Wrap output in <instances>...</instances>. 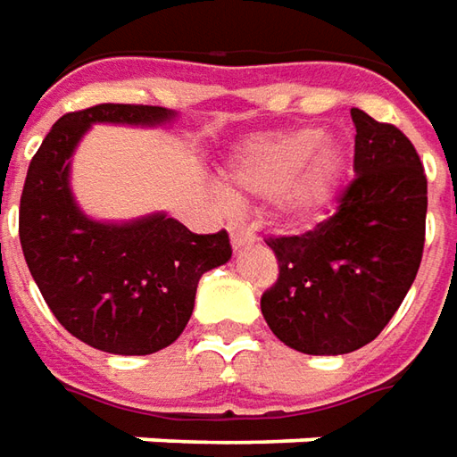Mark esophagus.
<instances>
[{"instance_id": "1", "label": "esophagus", "mask_w": 457, "mask_h": 457, "mask_svg": "<svg viewBox=\"0 0 457 457\" xmlns=\"http://www.w3.org/2000/svg\"><path fill=\"white\" fill-rule=\"evenodd\" d=\"M228 234H231V244H234V248H241L246 246V244H251V241H256V231L241 226V223H231V226H228Z\"/></svg>"}]
</instances>
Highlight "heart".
<instances>
[{
    "instance_id": "b5f03b06",
    "label": "heart",
    "mask_w": 457,
    "mask_h": 457,
    "mask_svg": "<svg viewBox=\"0 0 457 457\" xmlns=\"http://www.w3.org/2000/svg\"><path fill=\"white\" fill-rule=\"evenodd\" d=\"M341 149L313 127H298L251 138L228 163L234 194L273 196L291 219L326 206L341 179Z\"/></svg>"
}]
</instances>
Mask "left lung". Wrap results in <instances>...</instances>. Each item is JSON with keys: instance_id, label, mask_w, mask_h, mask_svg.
I'll return each instance as SVG.
<instances>
[{"instance_id": "obj_1", "label": "left lung", "mask_w": 457, "mask_h": 457, "mask_svg": "<svg viewBox=\"0 0 457 457\" xmlns=\"http://www.w3.org/2000/svg\"><path fill=\"white\" fill-rule=\"evenodd\" d=\"M353 181L313 231L269 238L278 278L261 295L273 336L308 355L351 353L398 311L423 259L428 181L411 138L351 109Z\"/></svg>"}]
</instances>
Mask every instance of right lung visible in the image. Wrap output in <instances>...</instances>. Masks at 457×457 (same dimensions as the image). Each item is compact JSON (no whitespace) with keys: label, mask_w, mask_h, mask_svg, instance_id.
I'll use <instances>...</instances> for the list:
<instances>
[{"label":"right lung","mask_w":457,"mask_h":457,"mask_svg":"<svg viewBox=\"0 0 457 457\" xmlns=\"http://www.w3.org/2000/svg\"><path fill=\"white\" fill-rule=\"evenodd\" d=\"M163 106L96 104L56 121L34 154L19 241L46 306L71 336L116 355L162 351L187 328L198 278L231 259L228 234H194L166 213L104 223L79 209L69 162L91 124L156 127Z\"/></svg>","instance_id":"obj_1"}]
</instances>
